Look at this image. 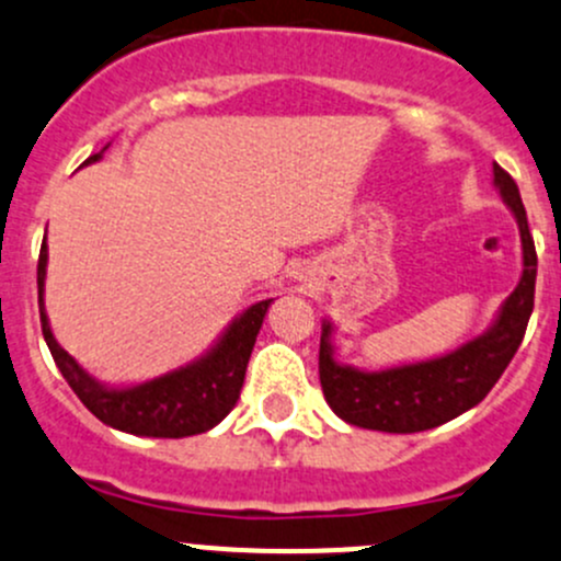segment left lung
<instances>
[{
    "mask_svg": "<svg viewBox=\"0 0 561 561\" xmlns=\"http://www.w3.org/2000/svg\"><path fill=\"white\" fill-rule=\"evenodd\" d=\"M494 186L522 233V279L502 301L491 325L456 350L434 358L358 369L336 358L333 322L322 320L320 382L328 407L350 426L388 434H415L443 426L485 399L522 344L535 307L537 254L516 181L494 162Z\"/></svg>",
    "mask_w": 561,
    "mask_h": 561,
    "instance_id": "obj_1",
    "label": "left lung"
}]
</instances>
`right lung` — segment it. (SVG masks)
I'll list each match as a JSON object with an SVG mask.
<instances>
[{
    "label": "right lung",
    "instance_id": "add662e5",
    "mask_svg": "<svg viewBox=\"0 0 561 561\" xmlns=\"http://www.w3.org/2000/svg\"><path fill=\"white\" fill-rule=\"evenodd\" d=\"M107 146L89 157L83 165L103 160ZM45 268H48V247L43 241L37 263V301L45 344H48L67 386L76 390L83 407L94 417H100L105 426L135 434V437L181 439L208 432L217 423H222L225 415L233 410L236 401H239V390L244 386L254 339L263 328L265 312L274 304V298L249 304L244 312H239L228 322V328L219 333L217 342L190 364L165 371L154 380L133 382V386H107V382L89 375L56 342L48 312H45Z\"/></svg>",
    "mask_w": 561,
    "mask_h": 561
}]
</instances>
